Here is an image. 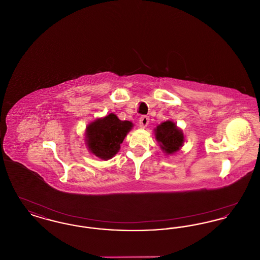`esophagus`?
<instances>
[{
	"mask_svg": "<svg viewBox=\"0 0 260 260\" xmlns=\"http://www.w3.org/2000/svg\"><path fill=\"white\" fill-rule=\"evenodd\" d=\"M149 124V117L148 116H141L139 119V126L144 128L147 126Z\"/></svg>",
	"mask_w": 260,
	"mask_h": 260,
	"instance_id": "esophagus-1",
	"label": "esophagus"
}]
</instances>
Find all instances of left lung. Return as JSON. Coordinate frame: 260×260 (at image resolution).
Listing matches in <instances>:
<instances>
[{"label":"left lung","instance_id":"obj_1","mask_svg":"<svg viewBox=\"0 0 260 260\" xmlns=\"http://www.w3.org/2000/svg\"><path fill=\"white\" fill-rule=\"evenodd\" d=\"M155 138L166 155H173L178 152L184 144V135L176 124L168 120L154 128Z\"/></svg>","mask_w":260,"mask_h":260}]
</instances>
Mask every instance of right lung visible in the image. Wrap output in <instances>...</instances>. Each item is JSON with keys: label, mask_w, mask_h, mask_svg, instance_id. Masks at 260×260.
<instances>
[{"label": "right lung", "mask_w": 260, "mask_h": 260, "mask_svg": "<svg viewBox=\"0 0 260 260\" xmlns=\"http://www.w3.org/2000/svg\"><path fill=\"white\" fill-rule=\"evenodd\" d=\"M129 121H121L114 113L87 124L85 141L88 151L103 161L112 159L121 148L124 137L133 128Z\"/></svg>", "instance_id": "obj_1"}]
</instances>
